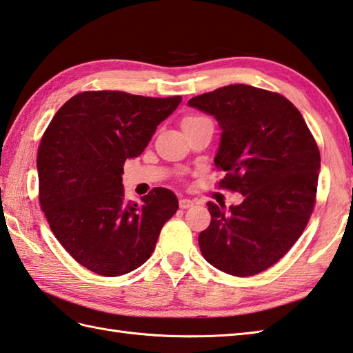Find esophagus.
<instances>
[{"label":"esophagus","mask_w":353,"mask_h":353,"mask_svg":"<svg viewBox=\"0 0 353 353\" xmlns=\"http://www.w3.org/2000/svg\"><path fill=\"white\" fill-rule=\"evenodd\" d=\"M179 206H181V209H188L194 206V201L190 199H181L179 200Z\"/></svg>","instance_id":"34e87169"}]
</instances>
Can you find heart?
<instances>
[{"mask_svg": "<svg viewBox=\"0 0 353 353\" xmlns=\"http://www.w3.org/2000/svg\"><path fill=\"white\" fill-rule=\"evenodd\" d=\"M199 119H201V118H200V117H186V118L183 119L182 125L185 127V125H188V124H191V123H196V121H199Z\"/></svg>", "mask_w": 353, "mask_h": 353, "instance_id": "b5f03b06", "label": "heart"}]
</instances>
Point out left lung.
<instances>
[{
	"mask_svg": "<svg viewBox=\"0 0 353 353\" xmlns=\"http://www.w3.org/2000/svg\"><path fill=\"white\" fill-rule=\"evenodd\" d=\"M188 106L221 129L214 162L221 188L243 203H208L211 224L199 235L201 254L228 274L253 276L276 264L308 224L316 203L320 153L301 112L285 97L229 85L194 97Z\"/></svg>",
	"mask_w": 353,
	"mask_h": 353,
	"instance_id": "8db88e82",
	"label": "left lung"
}]
</instances>
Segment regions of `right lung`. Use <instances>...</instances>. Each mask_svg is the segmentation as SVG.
I'll return each instance as SVG.
<instances>
[{"label":"right lung","instance_id":"1","mask_svg":"<svg viewBox=\"0 0 353 353\" xmlns=\"http://www.w3.org/2000/svg\"><path fill=\"white\" fill-rule=\"evenodd\" d=\"M181 101V95L88 91L51 119L37 152L39 201L52 234L80 265L114 277L152 256L179 200L154 188L141 203L127 201L123 165L144 152Z\"/></svg>","mask_w":353,"mask_h":353}]
</instances>
